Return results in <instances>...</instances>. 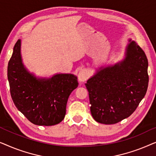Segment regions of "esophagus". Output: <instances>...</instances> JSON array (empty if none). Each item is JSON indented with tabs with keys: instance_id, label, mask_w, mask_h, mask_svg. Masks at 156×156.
Segmentation results:
<instances>
[{
	"instance_id": "34e87169",
	"label": "esophagus",
	"mask_w": 156,
	"mask_h": 156,
	"mask_svg": "<svg viewBox=\"0 0 156 156\" xmlns=\"http://www.w3.org/2000/svg\"><path fill=\"white\" fill-rule=\"evenodd\" d=\"M88 78V72L87 70L83 69L81 70L80 73L78 74V80L80 82H84L87 80Z\"/></svg>"
}]
</instances>
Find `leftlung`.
<instances>
[{
  "instance_id": "left-lung-1",
  "label": "left lung",
  "mask_w": 156,
  "mask_h": 156,
  "mask_svg": "<svg viewBox=\"0 0 156 156\" xmlns=\"http://www.w3.org/2000/svg\"><path fill=\"white\" fill-rule=\"evenodd\" d=\"M129 41L123 59L99 67L85 84L91 114L99 123L114 124L128 118L146 94L148 59L135 41Z\"/></svg>"
}]
</instances>
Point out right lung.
Instances as JSON below:
<instances>
[{"mask_svg":"<svg viewBox=\"0 0 156 156\" xmlns=\"http://www.w3.org/2000/svg\"><path fill=\"white\" fill-rule=\"evenodd\" d=\"M18 40L8 66L10 94L17 108L38 126L60 123L66 114V106L72 91L78 87L72 74H57L51 78H37L27 71L21 57Z\"/></svg>","mask_w":156,"mask_h":156,"instance_id":"right-lung-1","label":"right lung"}]
</instances>
